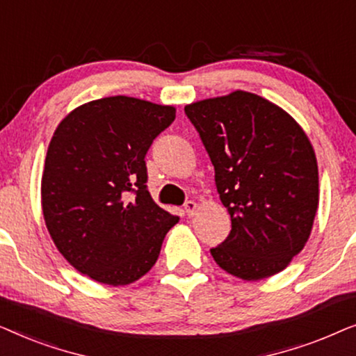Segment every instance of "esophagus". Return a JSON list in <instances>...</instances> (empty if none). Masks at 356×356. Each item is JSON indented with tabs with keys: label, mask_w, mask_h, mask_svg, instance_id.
<instances>
[{
	"label": "esophagus",
	"mask_w": 356,
	"mask_h": 356,
	"mask_svg": "<svg viewBox=\"0 0 356 356\" xmlns=\"http://www.w3.org/2000/svg\"><path fill=\"white\" fill-rule=\"evenodd\" d=\"M196 209H197V204L194 201L184 202V213H186L188 217H193L194 212H196Z\"/></svg>",
	"instance_id": "obj_1"
}]
</instances>
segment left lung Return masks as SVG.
I'll list each match as a JSON object with an SVG mask.
<instances>
[{
	"label": "left lung",
	"mask_w": 356,
	"mask_h": 356,
	"mask_svg": "<svg viewBox=\"0 0 356 356\" xmlns=\"http://www.w3.org/2000/svg\"><path fill=\"white\" fill-rule=\"evenodd\" d=\"M184 113L216 170L232 217L213 261L243 280L284 270L308 241L319 204L318 162L291 116L250 92L196 102Z\"/></svg>",
	"instance_id": "1"
}]
</instances>
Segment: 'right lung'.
I'll return each instance as SVG.
<instances>
[{"label":"right lung","instance_id":"obj_1","mask_svg":"<svg viewBox=\"0 0 356 356\" xmlns=\"http://www.w3.org/2000/svg\"><path fill=\"white\" fill-rule=\"evenodd\" d=\"M173 106L116 95L72 110L48 145L42 209L70 264L100 284L128 285L152 269L178 217L147 191L145 154Z\"/></svg>","mask_w":356,"mask_h":356}]
</instances>
